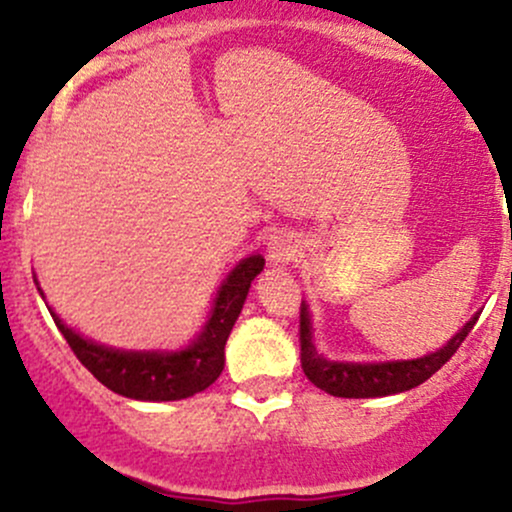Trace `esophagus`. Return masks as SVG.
<instances>
[{"label": "esophagus", "mask_w": 512, "mask_h": 512, "mask_svg": "<svg viewBox=\"0 0 512 512\" xmlns=\"http://www.w3.org/2000/svg\"><path fill=\"white\" fill-rule=\"evenodd\" d=\"M296 243L291 235L286 233H277L272 240H269V260L274 265H284V262H291L296 257Z\"/></svg>", "instance_id": "34e87169"}]
</instances>
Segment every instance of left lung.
Listing matches in <instances>:
<instances>
[{
  "label": "left lung",
  "instance_id": "left-lung-1",
  "mask_svg": "<svg viewBox=\"0 0 512 512\" xmlns=\"http://www.w3.org/2000/svg\"><path fill=\"white\" fill-rule=\"evenodd\" d=\"M512 235V233H510ZM479 316H474L469 323L447 342L442 350L432 352L428 357L408 359V362H381V364H352V362H328L320 357L311 342V318H308L306 306L301 303L299 316V342H301V367L303 374L323 389L330 396L340 398H374V396H391V393L411 391L428 381L442 364L452 359L459 345L471 333Z\"/></svg>",
  "mask_w": 512,
  "mask_h": 512
}]
</instances>
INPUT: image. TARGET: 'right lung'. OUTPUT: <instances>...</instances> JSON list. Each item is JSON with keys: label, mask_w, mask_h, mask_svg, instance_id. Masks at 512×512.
Returning a JSON list of instances; mask_svg holds the SVG:
<instances>
[{"label": "right lung", "mask_w": 512, "mask_h": 512, "mask_svg": "<svg viewBox=\"0 0 512 512\" xmlns=\"http://www.w3.org/2000/svg\"><path fill=\"white\" fill-rule=\"evenodd\" d=\"M262 267H265V257H245L228 274L221 291H218L216 306H213L204 333L194 340V345H189L182 352H174V355L111 350V347L80 338L53 311H50V316H53L70 350L75 352V357L106 389L121 393L126 398H136V401H179V398H189L194 393L209 389L218 379V374L223 372L226 340L240 311H243L252 279L262 272Z\"/></svg>", "instance_id": "add662e5"}]
</instances>
